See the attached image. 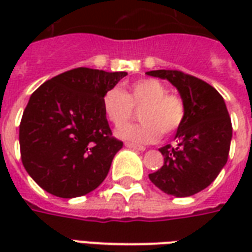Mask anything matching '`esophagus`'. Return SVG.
<instances>
[{
	"label": "esophagus",
	"instance_id": "1",
	"mask_svg": "<svg viewBox=\"0 0 252 252\" xmlns=\"http://www.w3.org/2000/svg\"><path fill=\"white\" fill-rule=\"evenodd\" d=\"M126 147L132 148V150H137V151H144V150H146V147H143V146H137V144H135V143H129V142L126 143Z\"/></svg>",
	"mask_w": 252,
	"mask_h": 252
}]
</instances>
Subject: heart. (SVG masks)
Segmentation results:
<instances>
[{"mask_svg": "<svg viewBox=\"0 0 252 252\" xmlns=\"http://www.w3.org/2000/svg\"><path fill=\"white\" fill-rule=\"evenodd\" d=\"M135 108H142V123L117 129V135L136 143L157 142L160 133L169 136L184 124L185 101L178 94L169 93L166 85L154 78H144L131 83L126 92L110 88L102 95V109L108 120L120 126L131 120Z\"/></svg>", "mask_w": 252, "mask_h": 252, "instance_id": "b5f03b06", "label": "heart"}]
</instances>
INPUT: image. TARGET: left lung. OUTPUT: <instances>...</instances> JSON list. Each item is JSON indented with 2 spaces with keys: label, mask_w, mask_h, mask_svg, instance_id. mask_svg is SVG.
I'll return each mask as SVG.
<instances>
[{
  "label": "left lung",
  "mask_w": 252,
  "mask_h": 252,
  "mask_svg": "<svg viewBox=\"0 0 252 252\" xmlns=\"http://www.w3.org/2000/svg\"><path fill=\"white\" fill-rule=\"evenodd\" d=\"M147 75L167 79L185 101L186 117L177 144L159 148L163 166L148 174L154 185L174 197H189L211 185L225 166L232 124L221 94L209 83L180 70H154Z\"/></svg>",
  "instance_id": "8db88e82"
}]
</instances>
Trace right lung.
<instances>
[{
  "label": "right lung",
  "instance_id": "obj_1",
  "mask_svg": "<svg viewBox=\"0 0 252 252\" xmlns=\"http://www.w3.org/2000/svg\"><path fill=\"white\" fill-rule=\"evenodd\" d=\"M126 75L78 67L32 93L20 123V153L27 173L41 189L74 198L102 184L123 147L112 136L102 95Z\"/></svg>",
  "mask_w": 252,
  "mask_h": 252
}]
</instances>
